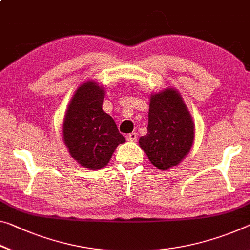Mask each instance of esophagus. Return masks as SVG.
I'll list each match as a JSON object with an SVG mask.
<instances>
[{
    "label": "esophagus",
    "instance_id": "34e87169",
    "mask_svg": "<svg viewBox=\"0 0 250 250\" xmlns=\"http://www.w3.org/2000/svg\"><path fill=\"white\" fill-rule=\"evenodd\" d=\"M126 140L128 141H136L137 140V138H138V136H137V133H129V134H126Z\"/></svg>",
    "mask_w": 250,
    "mask_h": 250
}]
</instances>
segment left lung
<instances>
[{"mask_svg": "<svg viewBox=\"0 0 250 250\" xmlns=\"http://www.w3.org/2000/svg\"><path fill=\"white\" fill-rule=\"evenodd\" d=\"M148 133L139 139L151 164L160 170L177 166L191 149L195 125L180 93L166 89L151 94Z\"/></svg>", "mask_w": 250, "mask_h": 250, "instance_id": "obj_1", "label": "left lung"}]
</instances>
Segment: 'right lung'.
Returning <instances> with one entry per match:
<instances>
[{
    "label": "right lung",
    "mask_w": 250,
    "mask_h": 250,
    "mask_svg": "<svg viewBox=\"0 0 250 250\" xmlns=\"http://www.w3.org/2000/svg\"><path fill=\"white\" fill-rule=\"evenodd\" d=\"M104 93L97 82L83 83L63 121V140L71 157L90 170L105 167L118 145L125 141L112 117L102 110Z\"/></svg>",
    "instance_id": "add662e5"
}]
</instances>
